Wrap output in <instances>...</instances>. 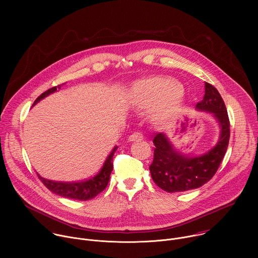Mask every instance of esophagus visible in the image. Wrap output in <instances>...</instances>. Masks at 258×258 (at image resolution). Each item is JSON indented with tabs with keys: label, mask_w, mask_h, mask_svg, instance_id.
I'll return each instance as SVG.
<instances>
[{
	"label": "esophagus",
	"mask_w": 258,
	"mask_h": 258,
	"mask_svg": "<svg viewBox=\"0 0 258 258\" xmlns=\"http://www.w3.org/2000/svg\"><path fill=\"white\" fill-rule=\"evenodd\" d=\"M130 141H137V140H143V135L140 132H135L128 137Z\"/></svg>",
	"instance_id": "esophagus-1"
}]
</instances>
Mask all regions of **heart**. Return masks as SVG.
Listing matches in <instances>:
<instances>
[{
  "label": "heart",
  "mask_w": 258,
  "mask_h": 258,
  "mask_svg": "<svg viewBox=\"0 0 258 258\" xmlns=\"http://www.w3.org/2000/svg\"><path fill=\"white\" fill-rule=\"evenodd\" d=\"M132 103L139 108L155 105V116L163 119L174 114L180 107L182 93L174 81L153 77L136 82L131 90Z\"/></svg>",
  "instance_id": "b5f03b06"
}]
</instances>
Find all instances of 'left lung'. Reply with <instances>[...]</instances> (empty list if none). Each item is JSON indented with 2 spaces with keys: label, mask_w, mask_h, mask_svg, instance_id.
Returning <instances> with one entry per match:
<instances>
[{
  "label": "left lung",
  "mask_w": 258,
  "mask_h": 258,
  "mask_svg": "<svg viewBox=\"0 0 258 258\" xmlns=\"http://www.w3.org/2000/svg\"><path fill=\"white\" fill-rule=\"evenodd\" d=\"M196 107L214 114L222 126V135L209 152L200 157H189L175 151L164 134H154V158L149 168L154 182L165 192H183L203 186L215 174L227 152L231 131L222 96L212 85L205 83L204 98Z\"/></svg>",
  "instance_id": "obj_1"
}]
</instances>
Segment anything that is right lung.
Segmentation results:
<instances>
[{
  "mask_svg": "<svg viewBox=\"0 0 258 258\" xmlns=\"http://www.w3.org/2000/svg\"><path fill=\"white\" fill-rule=\"evenodd\" d=\"M61 85L53 87L43 93L41 96L35 99L33 102V105L35 103H38L40 100L45 98L51 93H54L57 91V89H60ZM118 147L115 146L113 150L110 153L101 168V170L94 176L84 179L81 181H55V180H50L47 178L42 177L40 174H38L40 180L44 183L45 187L49 189L51 192L65 197L69 199H75V200H81V201H86L95 198L98 194H100L102 191L105 190L107 187L110 174H111V171L113 169V155L115 151L117 150Z\"/></svg>",
  "mask_w": 258,
  "mask_h": 258,
  "instance_id": "right-lung-1",
  "label": "right lung"
}]
</instances>
